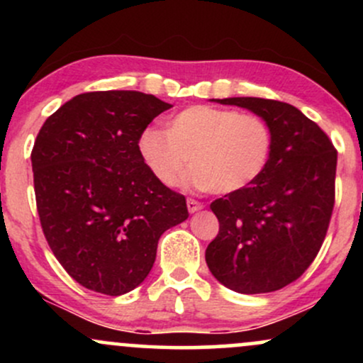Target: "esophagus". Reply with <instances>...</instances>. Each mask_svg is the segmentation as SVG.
Wrapping results in <instances>:
<instances>
[{
    "mask_svg": "<svg viewBox=\"0 0 363 363\" xmlns=\"http://www.w3.org/2000/svg\"><path fill=\"white\" fill-rule=\"evenodd\" d=\"M201 208H203V203L196 201V199H193V198L187 199V210H189L191 213H194V211L201 210Z\"/></svg>",
    "mask_w": 363,
    "mask_h": 363,
    "instance_id": "34e87169",
    "label": "esophagus"
}]
</instances>
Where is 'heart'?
Segmentation results:
<instances>
[{
  "label": "heart",
  "instance_id": "1",
  "mask_svg": "<svg viewBox=\"0 0 363 363\" xmlns=\"http://www.w3.org/2000/svg\"><path fill=\"white\" fill-rule=\"evenodd\" d=\"M145 165L160 184L177 186L187 170L193 182L216 194H234L268 167L273 131L251 112L193 106L169 119L167 129H145L138 141Z\"/></svg>",
  "mask_w": 363,
  "mask_h": 363
}]
</instances>
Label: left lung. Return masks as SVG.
Masks as SVG:
<instances>
[{
	"label": "left lung",
	"instance_id": "1",
	"mask_svg": "<svg viewBox=\"0 0 363 363\" xmlns=\"http://www.w3.org/2000/svg\"><path fill=\"white\" fill-rule=\"evenodd\" d=\"M218 102L266 119L273 150L256 182L210 205L220 230L206 247V264L227 289L268 294L301 278L318 256L335 208L338 152L290 104L257 97Z\"/></svg>",
	"mask_w": 363,
	"mask_h": 363
}]
</instances>
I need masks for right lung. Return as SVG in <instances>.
<instances>
[{
    "mask_svg": "<svg viewBox=\"0 0 363 363\" xmlns=\"http://www.w3.org/2000/svg\"><path fill=\"white\" fill-rule=\"evenodd\" d=\"M170 107L141 91H86L37 135L30 158L40 227L85 289L112 297L136 289L160 235L189 216L184 196L160 184L138 150L141 133Z\"/></svg>",
    "mask_w": 363,
    "mask_h": 363,
    "instance_id": "1",
    "label": "right lung"
}]
</instances>
